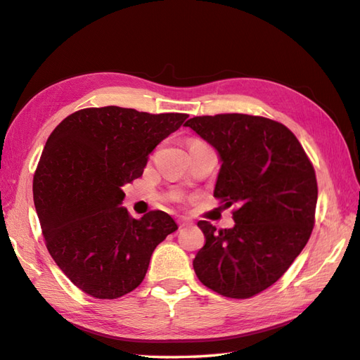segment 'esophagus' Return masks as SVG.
Masks as SVG:
<instances>
[{
	"instance_id": "esophagus-1",
	"label": "esophagus",
	"mask_w": 360,
	"mask_h": 360,
	"mask_svg": "<svg viewBox=\"0 0 360 360\" xmlns=\"http://www.w3.org/2000/svg\"><path fill=\"white\" fill-rule=\"evenodd\" d=\"M178 225L179 228H187V226H191V220L187 219V217H178Z\"/></svg>"
}]
</instances>
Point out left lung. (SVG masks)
Instances as JSON below:
<instances>
[{
  "label": "left lung",
  "mask_w": 360,
  "mask_h": 360,
  "mask_svg": "<svg viewBox=\"0 0 360 360\" xmlns=\"http://www.w3.org/2000/svg\"><path fill=\"white\" fill-rule=\"evenodd\" d=\"M217 150L214 198L236 205L229 229L207 220L205 245L193 260L200 283L224 297L245 300L289 269L309 242L318 200L315 169L284 124L246 114L193 117L184 124Z\"/></svg>",
  "instance_id": "8db88e82"
}]
</instances>
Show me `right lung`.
<instances>
[{
  "mask_svg": "<svg viewBox=\"0 0 360 360\" xmlns=\"http://www.w3.org/2000/svg\"><path fill=\"white\" fill-rule=\"evenodd\" d=\"M187 114L86 108L49 136L33 176V200L53 260L80 290L115 300L144 280L152 252L178 225L164 211L134 219L123 186Z\"/></svg>",
  "mask_w": 360,
  "mask_h": 360,
  "instance_id": "add662e5",
  "label": "right lung"
}]
</instances>
